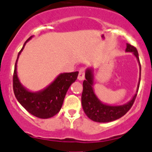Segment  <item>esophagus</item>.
<instances>
[{"instance_id": "esophagus-1", "label": "esophagus", "mask_w": 152, "mask_h": 152, "mask_svg": "<svg viewBox=\"0 0 152 152\" xmlns=\"http://www.w3.org/2000/svg\"><path fill=\"white\" fill-rule=\"evenodd\" d=\"M85 79V69H81L79 72V75H78V80L82 81Z\"/></svg>"}]
</instances>
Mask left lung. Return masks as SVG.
Listing matches in <instances>:
<instances>
[{"instance_id": "obj_1", "label": "left lung", "mask_w": 152, "mask_h": 152, "mask_svg": "<svg viewBox=\"0 0 152 152\" xmlns=\"http://www.w3.org/2000/svg\"><path fill=\"white\" fill-rule=\"evenodd\" d=\"M125 52L132 53V54L137 59L140 69L139 80L137 86L136 92L133 97L127 103L123 105H109L103 103L100 101L94 92V74L93 68L89 67L86 69L85 72L86 80L83 81V90L82 93V106L88 117L91 120L96 122H109L121 118L124 115L127 113L128 111L131 109L134 103V99L136 98L137 92L138 91L141 80V64H140L138 53L136 48L132 45L127 43Z\"/></svg>"}]
</instances>
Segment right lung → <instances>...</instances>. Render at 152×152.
Returning <instances> with one entry per match:
<instances>
[{
    "mask_svg": "<svg viewBox=\"0 0 152 152\" xmlns=\"http://www.w3.org/2000/svg\"><path fill=\"white\" fill-rule=\"evenodd\" d=\"M32 37L33 36L27 39L18 53L14 66L13 88L18 101L28 113L37 118H49L60 112L67 91L76 80L79 72L60 73L50 85L37 92L27 89L22 85L18 78L17 64L25 45Z\"/></svg>",
    "mask_w": 152,
    "mask_h": 152,
    "instance_id": "right-lung-1",
    "label": "right lung"
}]
</instances>
